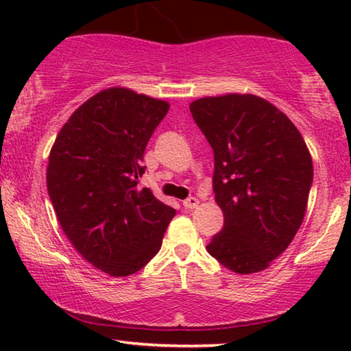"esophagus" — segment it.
<instances>
[{
	"label": "esophagus",
	"mask_w": 351,
	"mask_h": 351,
	"mask_svg": "<svg viewBox=\"0 0 351 351\" xmlns=\"http://www.w3.org/2000/svg\"><path fill=\"white\" fill-rule=\"evenodd\" d=\"M198 204H199V199L195 198V196H190V198H186L184 201V208L185 209H195Z\"/></svg>",
	"instance_id": "1"
}]
</instances>
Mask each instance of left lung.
Masks as SVG:
<instances>
[{"mask_svg":"<svg viewBox=\"0 0 351 351\" xmlns=\"http://www.w3.org/2000/svg\"><path fill=\"white\" fill-rule=\"evenodd\" d=\"M190 112L214 150L213 189L223 228L208 252L239 275L270 267L304 220L313 162L289 118L252 94L203 97Z\"/></svg>","mask_w":351,"mask_h":351,"instance_id":"1","label":"left lung"}]
</instances>
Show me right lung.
Segmentation results:
<instances>
[{"instance_id": "add662e5", "label": "right lung", "mask_w": 351, "mask_h": 351, "mask_svg": "<svg viewBox=\"0 0 351 351\" xmlns=\"http://www.w3.org/2000/svg\"><path fill=\"white\" fill-rule=\"evenodd\" d=\"M169 104L126 88L81 105L51 148L46 182L73 247L110 276H129L160 251L171 208L141 189L143 152Z\"/></svg>"}]
</instances>
